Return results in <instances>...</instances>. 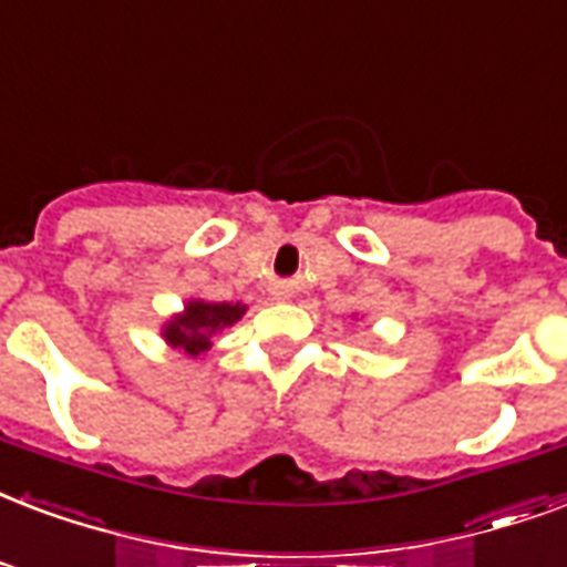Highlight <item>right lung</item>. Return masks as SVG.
Segmentation results:
<instances>
[{
  "label": "right lung",
  "instance_id": "obj_1",
  "mask_svg": "<svg viewBox=\"0 0 567 567\" xmlns=\"http://www.w3.org/2000/svg\"><path fill=\"white\" fill-rule=\"evenodd\" d=\"M246 315L244 302H214L205 297H189L184 309L168 315L159 336L172 351H178L187 360H198L210 351V339L226 327H235Z\"/></svg>",
  "mask_w": 567,
  "mask_h": 567
}]
</instances>
